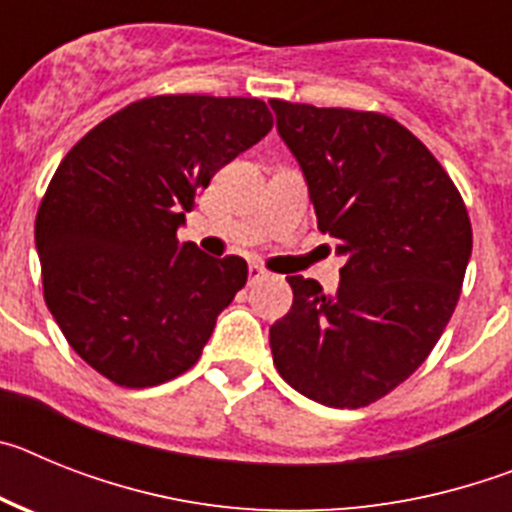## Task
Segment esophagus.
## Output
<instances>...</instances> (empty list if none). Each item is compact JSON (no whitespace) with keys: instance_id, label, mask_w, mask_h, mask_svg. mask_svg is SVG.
I'll use <instances>...</instances> for the list:
<instances>
[{"instance_id":"34e87169","label":"esophagus","mask_w":512,"mask_h":512,"mask_svg":"<svg viewBox=\"0 0 512 512\" xmlns=\"http://www.w3.org/2000/svg\"><path fill=\"white\" fill-rule=\"evenodd\" d=\"M266 277H269V274H266V269H261L259 264H251V266H248V284L264 282Z\"/></svg>"}]
</instances>
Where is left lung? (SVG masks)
I'll return each mask as SVG.
<instances>
[{"instance_id":"8db88e82","label":"left lung","mask_w":512,"mask_h":512,"mask_svg":"<svg viewBox=\"0 0 512 512\" xmlns=\"http://www.w3.org/2000/svg\"><path fill=\"white\" fill-rule=\"evenodd\" d=\"M269 104L320 233L346 256L333 295L315 279L287 277L295 300L271 325V356L300 395L364 408L405 382L441 338L472 256V223L436 156L392 117Z\"/></svg>"}]
</instances>
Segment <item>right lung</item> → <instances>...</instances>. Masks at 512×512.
I'll list each match as a JSON object with an SVG mask.
<instances>
[{"label": "right lung", "instance_id": "right-lung-1", "mask_svg": "<svg viewBox=\"0 0 512 512\" xmlns=\"http://www.w3.org/2000/svg\"><path fill=\"white\" fill-rule=\"evenodd\" d=\"M271 125L261 99L161 94L102 120L66 153L35 217L43 297L102 377L138 390L197 364L248 266L212 259L176 230L194 192Z\"/></svg>", "mask_w": 512, "mask_h": 512}]
</instances>
